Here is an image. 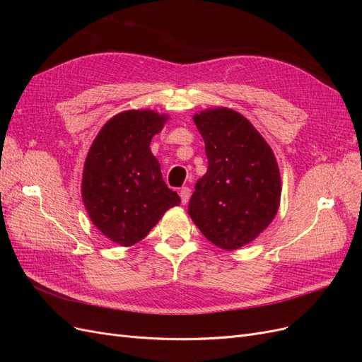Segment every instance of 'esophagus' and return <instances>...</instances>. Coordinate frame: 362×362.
<instances>
[{"mask_svg":"<svg viewBox=\"0 0 362 362\" xmlns=\"http://www.w3.org/2000/svg\"><path fill=\"white\" fill-rule=\"evenodd\" d=\"M190 194H192V190L189 189V187H182L181 190H180V196H181V202H182V205H185L189 202V199H190Z\"/></svg>","mask_w":362,"mask_h":362,"instance_id":"1","label":"esophagus"}]
</instances>
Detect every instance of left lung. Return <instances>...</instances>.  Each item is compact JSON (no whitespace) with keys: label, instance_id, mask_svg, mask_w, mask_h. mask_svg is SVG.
<instances>
[{"label":"left lung","instance_id":"8db88e82","mask_svg":"<svg viewBox=\"0 0 362 362\" xmlns=\"http://www.w3.org/2000/svg\"><path fill=\"white\" fill-rule=\"evenodd\" d=\"M208 169L196 182L189 214L206 240L223 250L249 245L275 218L281 175L275 154L257 128L228 107L193 116Z\"/></svg>","mask_w":362,"mask_h":362}]
</instances>
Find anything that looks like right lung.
Instances as JSON below:
<instances>
[{"label": "right lung", "instance_id": "1", "mask_svg": "<svg viewBox=\"0 0 362 362\" xmlns=\"http://www.w3.org/2000/svg\"><path fill=\"white\" fill-rule=\"evenodd\" d=\"M168 119L154 110L119 113L107 120L87 152L83 204L92 223L119 246L139 243L181 202L163 181L149 148Z\"/></svg>", "mask_w": 362, "mask_h": 362}]
</instances>
